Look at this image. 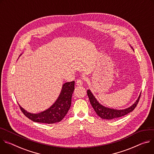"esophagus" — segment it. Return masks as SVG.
<instances>
[{
  "label": "esophagus",
  "instance_id": "obj_1",
  "mask_svg": "<svg viewBox=\"0 0 154 154\" xmlns=\"http://www.w3.org/2000/svg\"><path fill=\"white\" fill-rule=\"evenodd\" d=\"M83 84V81L81 79H78L76 81V85L78 86H82Z\"/></svg>",
  "mask_w": 154,
  "mask_h": 154
}]
</instances>
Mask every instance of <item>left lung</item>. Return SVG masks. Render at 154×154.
<instances>
[{"mask_svg": "<svg viewBox=\"0 0 154 154\" xmlns=\"http://www.w3.org/2000/svg\"><path fill=\"white\" fill-rule=\"evenodd\" d=\"M130 47H131V46H130ZM131 49H133V48H131ZM87 93H88V95L89 97V100L91 102V104L92 106L93 107L94 109L95 110V111L96 112V113L97 114V115L103 119L111 120V119H112L121 117L124 116L128 114L129 112L133 111L138 103L141 92L140 93L138 99L136 100V101L131 106H130L128 108H127L125 109H113V108L106 107L99 103V101L97 100V98L93 95V94L92 93V92L91 91L90 89L88 90Z\"/></svg>", "mask_w": 154, "mask_h": 154, "instance_id": "obj_1", "label": "left lung"}]
</instances>
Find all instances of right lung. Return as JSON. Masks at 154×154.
Returning a JSON list of instances; mask_svg holds the SVG:
<instances>
[{
    "label": "right lung",
    "mask_w": 154,
    "mask_h": 154,
    "mask_svg": "<svg viewBox=\"0 0 154 154\" xmlns=\"http://www.w3.org/2000/svg\"><path fill=\"white\" fill-rule=\"evenodd\" d=\"M21 54L20 56H21ZM75 90V81L67 82L62 85L60 93L54 103L46 110L38 113H31L22 108L23 114L35 122L54 124L61 121L71 106L72 97Z\"/></svg>",
    "instance_id": "right-lung-1"
}]
</instances>
